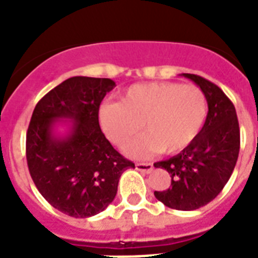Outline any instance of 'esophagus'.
<instances>
[{
	"label": "esophagus",
	"mask_w": 258,
	"mask_h": 258,
	"mask_svg": "<svg viewBox=\"0 0 258 258\" xmlns=\"http://www.w3.org/2000/svg\"><path fill=\"white\" fill-rule=\"evenodd\" d=\"M135 169L141 172H151L154 169L153 163H137Z\"/></svg>",
	"instance_id": "1"
}]
</instances>
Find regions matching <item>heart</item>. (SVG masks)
Listing matches in <instances>:
<instances>
[{
    "instance_id": "obj_1",
    "label": "heart",
    "mask_w": 258,
    "mask_h": 258,
    "mask_svg": "<svg viewBox=\"0 0 258 258\" xmlns=\"http://www.w3.org/2000/svg\"><path fill=\"white\" fill-rule=\"evenodd\" d=\"M208 103L204 92L180 83L153 82L131 86L121 103H103L99 121L109 141L127 145L143 127L147 133L130 146L133 157L175 154L194 142L204 127Z\"/></svg>"
}]
</instances>
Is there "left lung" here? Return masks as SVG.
<instances>
[{
	"label": "left lung",
	"mask_w": 258,
	"mask_h": 258,
	"mask_svg": "<svg viewBox=\"0 0 258 258\" xmlns=\"http://www.w3.org/2000/svg\"><path fill=\"white\" fill-rule=\"evenodd\" d=\"M182 76L204 92L208 116L191 145L175 157L154 163L171 176V186L154 196L167 208L196 210L214 200L232 175L240 153V125L234 105L220 87L197 75Z\"/></svg>",
	"instance_id": "obj_1"
}]
</instances>
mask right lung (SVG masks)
Returning a JSON list of instances; mask_svg holds the SVG:
<instances>
[{
  "mask_svg": "<svg viewBox=\"0 0 258 258\" xmlns=\"http://www.w3.org/2000/svg\"><path fill=\"white\" fill-rule=\"evenodd\" d=\"M115 86L111 79L75 76L34 107L26 133L30 176L41 196L67 216L87 218L103 212L116 196L123 171L135 169L99 125L101 100ZM58 125L67 127L62 134Z\"/></svg>",
  "mask_w": 258,
  "mask_h": 258,
  "instance_id": "add662e5",
  "label": "right lung"
}]
</instances>
